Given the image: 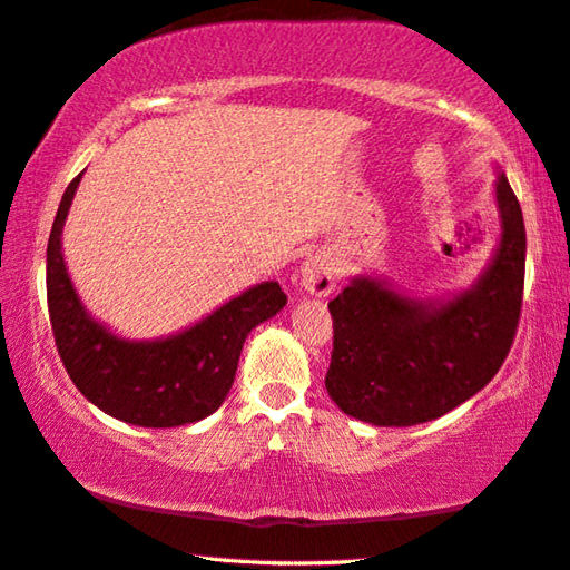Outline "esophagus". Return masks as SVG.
Wrapping results in <instances>:
<instances>
[{
    "label": "esophagus",
    "mask_w": 570,
    "mask_h": 570,
    "mask_svg": "<svg viewBox=\"0 0 570 570\" xmlns=\"http://www.w3.org/2000/svg\"><path fill=\"white\" fill-rule=\"evenodd\" d=\"M299 284L312 296H327L337 284V263L327 253H314L304 261Z\"/></svg>",
    "instance_id": "esophagus-1"
}]
</instances>
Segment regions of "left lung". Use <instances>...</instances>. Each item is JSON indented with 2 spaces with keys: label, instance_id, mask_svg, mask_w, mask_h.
<instances>
[{
  "label": "left lung",
  "instance_id": "obj_1",
  "mask_svg": "<svg viewBox=\"0 0 570 570\" xmlns=\"http://www.w3.org/2000/svg\"><path fill=\"white\" fill-rule=\"evenodd\" d=\"M497 199L502 243L471 292L430 307L355 278L327 304L333 358L325 386L345 414L379 428L438 420L502 368L522 314L528 237L507 176H499Z\"/></svg>",
  "mask_w": 570,
  "mask_h": 570
}]
</instances>
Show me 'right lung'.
<instances>
[{
    "label": "right lung",
    "mask_w": 570,
    "mask_h": 570,
    "mask_svg": "<svg viewBox=\"0 0 570 570\" xmlns=\"http://www.w3.org/2000/svg\"><path fill=\"white\" fill-rule=\"evenodd\" d=\"M81 174L68 184L48 237V314L76 389L112 417L140 428H178L209 417L230 392L248 333L286 304L276 282L253 286L199 325L156 343L120 340L83 312L61 256L63 219Z\"/></svg>",
    "instance_id": "1"
}]
</instances>
